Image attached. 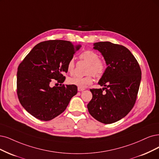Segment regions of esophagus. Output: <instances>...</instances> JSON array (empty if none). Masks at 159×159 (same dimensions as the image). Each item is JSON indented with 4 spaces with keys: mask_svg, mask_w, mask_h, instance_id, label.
Returning <instances> with one entry per match:
<instances>
[{
    "mask_svg": "<svg viewBox=\"0 0 159 159\" xmlns=\"http://www.w3.org/2000/svg\"><path fill=\"white\" fill-rule=\"evenodd\" d=\"M85 89H84V88H80V87H78V91H83Z\"/></svg>",
    "mask_w": 159,
    "mask_h": 159,
    "instance_id": "1",
    "label": "esophagus"
}]
</instances>
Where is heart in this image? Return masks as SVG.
I'll use <instances>...</instances> for the list:
<instances>
[{
    "instance_id": "b5f03b06",
    "label": "heart",
    "mask_w": 159,
    "mask_h": 159,
    "mask_svg": "<svg viewBox=\"0 0 159 159\" xmlns=\"http://www.w3.org/2000/svg\"><path fill=\"white\" fill-rule=\"evenodd\" d=\"M80 58L88 63L90 66L87 70L89 74L85 76H74L68 79V83L80 88H85L92 83L93 79L92 74L96 77H101L105 73L106 66L103 61L99 60V56L96 52L92 50H86L80 55ZM67 70L70 73H73L75 70L74 59H70L67 63Z\"/></svg>"
}]
</instances>
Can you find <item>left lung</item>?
Segmentation results:
<instances>
[{"instance_id":"1","label":"left lung","mask_w":159,"mask_h":159,"mask_svg":"<svg viewBox=\"0 0 159 159\" xmlns=\"http://www.w3.org/2000/svg\"><path fill=\"white\" fill-rule=\"evenodd\" d=\"M93 46V49L102 53L107 67L98 82L104 88L90 89L92 99L87 107L95 119L111 124L125 117L133 108L142 71L136 59L124 46L110 42H98Z\"/></svg>"}]
</instances>
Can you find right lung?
Returning <instances> with one entry per match:
<instances>
[{
	"label": "right lung",
	"mask_w": 159,
	"mask_h": 159,
	"mask_svg": "<svg viewBox=\"0 0 159 159\" xmlns=\"http://www.w3.org/2000/svg\"><path fill=\"white\" fill-rule=\"evenodd\" d=\"M80 47L67 40L44 41L34 46L19 65L17 97L23 107L35 118L44 121L54 119L76 94V86L61 84L52 87L51 83H63L67 63Z\"/></svg>",
	"instance_id": "obj_1"
}]
</instances>
